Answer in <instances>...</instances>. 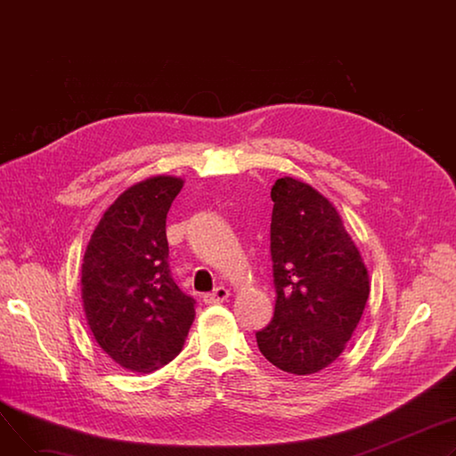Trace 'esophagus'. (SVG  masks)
<instances>
[{"label": "esophagus", "instance_id": "1", "mask_svg": "<svg viewBox=\"0 0 456 456\" xmlns=\"http://www.w3.org/2000/svg\"><path fill=\"white\" fill-rule=\"evenodd\" d=\"M227 297H229V290L225 289V286H218V289H216V290L205 294L203 301L208 303V305H214V303H224Z\"/></svg>", "mask_w": 456, "mask_h": 456}]
</instances>
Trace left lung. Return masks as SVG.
<instances>
[{"mask_svg": "<svg viewBox=\"0 0 456 456\" xmlns=\"http://www.w3.org/2000/svg\"><path fill=\"white\" fill-rule=\"evenodd\" d=\"M272 201L277 297L256 344L279 370L313 375L346 349L364 313L370 275L337 207L316 188L282 177L272 188Z\"/></svg>", "mask_w": 456, "mask_h": 456, "instance_id": "obj_1", "label": "left lung"}]
</instances>
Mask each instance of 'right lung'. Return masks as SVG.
<instances>
[{
	"mask_svg": "<svg viewBox=\"0 0 456 456\" xmlns=\"http://www.w3.org/2000/svg\"><path fill=\"white\" fill-rule=\"evenodd\" d=\"M183 179L157 175L129 186L105 210L86 246L81 297L98 346L116 364L151 373L181 353L196 316L167 266L166 214Z\"/></svg>",
	"mask_w": 456,
	"mask_h": 456,
	"instance_id": "1",
	"label": "right lung"
}]
</instances>
